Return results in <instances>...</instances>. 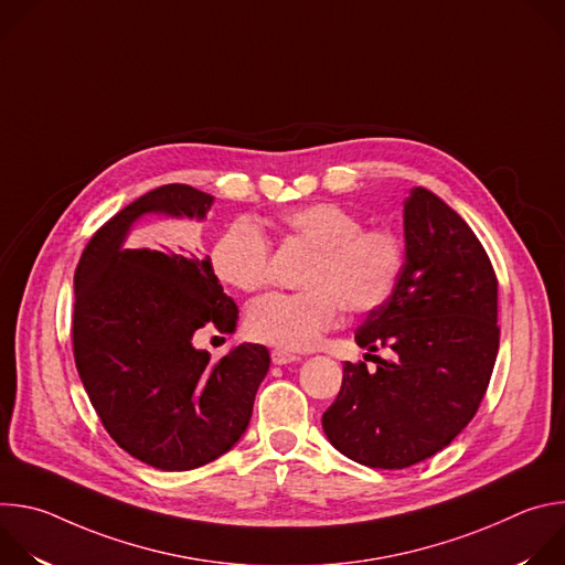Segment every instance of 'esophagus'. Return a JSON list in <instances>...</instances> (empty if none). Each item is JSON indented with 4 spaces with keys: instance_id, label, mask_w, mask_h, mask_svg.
Returning a JSON list of instances; mask_svg holds the SVG:
<instances>
[{
    "instance_id": "34e87169",
    "label": "esophagus",
    "mask_w": 565,
    "mask_h": 565,
    "mask_svg": "<svg viewBox=\"0 0 565 565\" xmlns=\"http://www.w3.org/2000/svg\"><path fill=\"white\" fill-rule=\"evenodd\" d=\"M270 358H273V364H290V362H299V360H301L299 355L288 353V351H284V349H275V351L270 353Z\"/></svg>"
}]
</instances>
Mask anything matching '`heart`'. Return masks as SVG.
<instances>
[{
  "mask_svg": "<svg viewBox=\"0 0 565 565\" xmlns=\"http://www.w3.org/2000/svg\"><path fill=\"white\" fill-rule=\"evenodd\" d=\"M275 227L286 241L312 250L301 275L306 290L255 301L246 329L253 340L284 351L312 349L340 324L344 308L358 315L377 310L407 264L405 238L384 225L364 227L362 218L340 203L286 207ZM212 268L223 284L241 292L264 290L273 277L268 236L250 218H234L214 241Z\"/></svg>",
  "mask_w": 565,
  "mask_h": 565,
  "instance_id": "obj_1",
  "label": "heart"
}]
</instances>
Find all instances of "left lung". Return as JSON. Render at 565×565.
<instances>
[{"label":"left lung","instance_id":"8db88e82","mask_svg":"<svg viewBox=\"0 0 565 565\" xmlns=\"http://www.w3.org/2000/svg\"><path fill=\"white\" fill-rule=\"evenodd\" d=\"M407 264L391 297L355 333L393 355L369 371L347 362L340 395L321 416L331 445L377 469H405L445 449L488 391L501 329L499 279L471 227L414 188L405 201Z\"/></svg>","mask_w":565,"mask_h":565}]
</instances>
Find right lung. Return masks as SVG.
I'll list each match as a JSON object with an SVG mask.
<instances>
[{"mask_svg": "<svg viewBox=\"0 0 565 565\" xmlns=\"http://www.w3.org/2000/svg\"><path fill=\"white\" fill-rule=\"evenodd\" d=\"M212 201L181 183L147 192L89 238L73 275L79 380L118 447L166 471L196 469L232 449L270 366L262 344H238L221 360L194 349L199 329L232 333L238 317L210 257L127 246L138 216L203 218Z\"/></svg>", "mask_w": 565, "mask_h": 565, "instance_id": "obj_1", "label": "right lung"}]
</instances>
